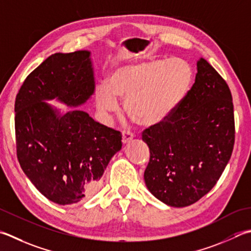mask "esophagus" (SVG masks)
<instances>
[{"label": "esophagus", "instance_id": "obj_1", "mask_svg": "<svg viewBox=\"0 0 251 251\" xmlns=\"http://www.w3.org/2000/svg\"><path fill=\"white\" fill-rule=\"evenodd\" d=\"M132 138H134V134H132L131 131L129 130H123V144H127V142H129Z\"/></svg>", "mask_w": 251, "mask_h": 251}]
</instances>
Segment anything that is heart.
<instances>
[{
	"instance_id": "b5f03b06",
	"label": "heart",
	"mask_w": 251,
	"mask_h": 251,
	"mask_svg": "<svg viewBox=\"0 0 251 251\" xmlns=\"http://www.w3.org/2000/svg\"><path fill=\"white\" fill-rule=\"evenodd\" d=\"M193 78L190 65L181 58L125 64L110 72L106 86L97 87V105L103 112H115L117 99H125L124 109L131 120L142 126L158 125L177 109Z\"/></svg>"
}]
</instances>
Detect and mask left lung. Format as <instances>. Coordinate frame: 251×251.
Masks as SVG:
<instances>
[{
	"label": "left lung",
	"mask_w": 251,
	"mask_h": 251,
	"mask_svg": "<svg viewBox=\"0 0 251 251\" xmlns=\"http://www.w3.org/2000/svg\"><path fill=\"white\" fill-rule=\"evenodd\" d=\"M142 140L150 149L145 183L163 203L187 207L214 187L233 152L234 106L227 83L204 58L177 109Z\"/></svg>",
	"instance_id": "obj_1"
}]
</instances>
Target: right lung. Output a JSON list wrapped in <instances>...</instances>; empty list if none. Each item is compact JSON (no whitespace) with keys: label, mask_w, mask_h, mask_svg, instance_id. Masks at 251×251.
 <instances>
[{"label":"right lung","mask_w":251,"mask_h":251,"mask_svg":"<svg viewBox=\"0 0 251 251\" xmlns=\"http://www.w3.org/2000/svg\"><path fill=\"white\" fill-rule=\"evenodd\" d=\"M91 52L55 53L25 79L15 101L17 158L40 193L57 204L90 198L112 156L122 149V134L87 112H61L47 101L77 107L95 93Z\"/></svg>","instance_id":"add662e5"}]
</instances>
